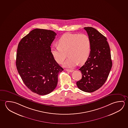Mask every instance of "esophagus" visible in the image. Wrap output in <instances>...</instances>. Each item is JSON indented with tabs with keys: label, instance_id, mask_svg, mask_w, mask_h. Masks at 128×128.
<instances>
[{
	"label": "esophagus",
	"instance_id": "1",
	"mask_svg": "<svg viewBox=\"0 0 128 128\" xmlns=\"http://www.w3.org/2000/svg\"><path fill=\"white\" fill-rule=\"evenodd\" d=\"M66 70L68 72H72L74 70H70V69H66Z\"/></svg>",
	"mask_w": 128,
	"mask_h": 128
}]
</instances>
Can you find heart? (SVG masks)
Returning a JSON list of instances; mask_svg holds the SVG:
<instances>
[{"label":"heart","instance_id":"obj_1","mask_svg":"<svg viewBox=\"0 0 128 128\" xmlns=\"http://www.w3.org/2000/svg\"><path fill=\"white\" fill-rule=\"evenodd\" d=\"M58 46L51 48V53L54 60L62 64L65 60L66 53L69 58L63 63V66L72 68L78 64L85 63L90 56L91 42L90 37L84 34H64L58 41Z\"/></svg>","mask_w":128,"mask_h":128}]
</instances>
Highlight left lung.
I'll return each mask as SVG.
<instances>
[{"instance_id": "8db88e82", "label": "left lung", "mask_w": 128, "mask_h": 128, "mask_svg": "<svg viewBox=\"0 0 128 128\" xmlns=\"http://www.w3.org/2000/svg\"><path fill=\"white\" fill-rule=\"evenodd\" d=\"M91 42L90 56L79 69L82 78L76 82L80 90L94 92L105 83L112 67L110 47L106 37L92 27H84Z\"/></svg>"}]
</instances>
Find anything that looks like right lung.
Returning a JSON list of instances; mask_svg holds the SVG:
<instances>
[{
	"label": "right lung",
	"instance_id": "add662e5",
	"mask_svg": "<svg viewBox=\"0 0 128 128\" xmlns=\"http://www.w3.org/2000/svg\"><path fill=\"white\" fill-rule=\"evenodd\" d=\"M55 32L35 29L20 41L16 56V66L25 85L32 92L40 95L54 90L58 75L63 69L54 60L51 45Z\"/></svg>",
	"mask_w": 128,
	"mask_h": 128
}]
</instances>
